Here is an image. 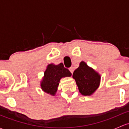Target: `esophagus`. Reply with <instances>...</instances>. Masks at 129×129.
I'll use <instances>...</instances> for the list:
<instances>
[{"label":"esophagus","mask_w":129,"mask_h":129,"mask_svg":"<svg viewBox=\"0 0 129 129\" xmlns=\"http://www.w3.org/2000/svg\"><path fill=\"white\" fill-rule=\"evenodd\" d=\"M69 69V70H70V72H71L72 74H73V72H74V69H73L72 67H70Z\"/></svg>","instance_id":"1"}]
</instances>
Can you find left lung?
<instances>
[{
  "instance_id": "1",
  "label": "left lung",
  "mask_w": 129,
  "mask_h": 129,
  "mask_svg": "<svg viewBox=\"0 0 129 129\" xmlns=\"http://www.w3.org/2000/svg\"><path fill=\"white\" fill-rule=\"evenodd\" d=\"M75 80L79 91L84 96H90L100 86L101 76L83 61L80 63L72 75Z\"/></svg>"
}]
</instances>
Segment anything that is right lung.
<instances>
[{"instance_id":"1","label":"right lung","mask_w":129,"mask_h":129,"mask_svg":"<svg viewBox=\"0 0 129 129\" xmlns=\"http://www.w3.org/2000/svg\"><path fill=\"white\" fill-rule=\"evenodd\" d=\"M44 74L41 87L44 92L52 96L55 94L61 78L72 75L69 69L65 68L62 63L58 65L49 64Z\"/></svg>"}]
</instances>
